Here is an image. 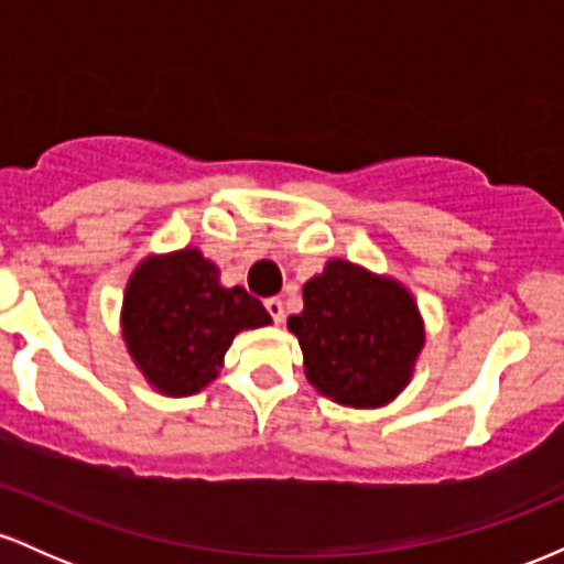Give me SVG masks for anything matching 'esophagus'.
<instances>
[{"label": "esophagus", "mask_w": 564, "mask_h": 564, "mask_svg": "<svg viewBox=\"0 0 564 564\" xmlns=\"http://www.w3.org/2000/svg\"><path fill=\"white\" fill-rule=\"evenodd\" d=\"M264 307H268L270 318H273L275 323L286 321V310H283V302L278 300V296H270V300H264Z\"/></svg>", "instance_id": "1"}]
</instances>
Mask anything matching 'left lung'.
Here are the masks:
<instances>
[{
	"label": "left lung",
	"instance_id": "1",
	"mask_svg": "<svg viewBox=\"0 0 564 564\" xmlns=\"http://www.w3.org/2000/svg\"><path fill=\"white\" fill-rule=\"evenodd\" d=\"M302 300L304 310L286 326L315 390L349 408L387 405L405 390L424 347V321L403 283L328 260L304 283Z\"/></svg>",
	"mask_w": 564,
	"mask_h": 564
}]
</instances>
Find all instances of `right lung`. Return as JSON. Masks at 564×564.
Returning a JSON list of instances; mask_svg holds the SVG:
<instances>
[{"label":"right lung","mask_w":564,"mask_h":564,"mask_svg":"<svg viewBox=\"0 0 564 564\" xmlns=\"http://www.w3.org/2000/svg\"><path fill=\"white\" fill-rule=\"evenodd\" d=\"M273 318L243 286H223L219 268L196 246L145 257L129 275L121 336L148 384L187 398L219 377L238 332Z\"/></svg>","instance_id":"add662e5"}]
</instances>
